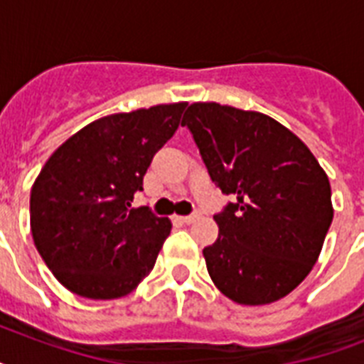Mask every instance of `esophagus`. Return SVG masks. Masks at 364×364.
<instances>
[{"instance_id":"esophagus-1","label":"esophagus","mask_w":364,"mask_h":364,"mask_svg":"<svg viewBox=\"0 0 364 364\" xmlns=\"http://www.w3.org/2000/svg\"><path fill=\"white\" fill-rule=\"evenodd\" d=\"M200 217V213H191V215H183V217H177V219H179V221L181 223H194L196 221V219H198Z\"/></svg>"}]
</instances>
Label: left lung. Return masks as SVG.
<instances>
[{
  "label": "left lung",
  "mask_w": 364,
  "mask_h": 364,
  "mask_svg": "<svg viewBox=\"0 0 364 364\" xmlns=\"http://www.w3.org/2000/svg\"><path fill=\"white\" fill-rule=\"evenodd\" d=\"M211 181L236 202L204 247L211 282L243 306L287 296L319 259L333 223L331 183L308 145L259 111L194 102L183 115Z\"/></svg>",
  "instance_id": "obj_1"
}]
</instances>
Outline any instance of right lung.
Listing matches in <instances>:
<instances>
[{
  "label": "right lung",
  "instance_id": "add662e5",
  "mask_svg": "<svg viewBox=\"0 0 364 364\" xmlns=\"http://www.w3.org/2000/svg\"><path fill=\"white\" fill-rule=\"evenodd\" d=\"M185 105L102 117L48 156L31 185L30 227L45 264L68 291L121 299L153 270L171 221L132 202Z\"/></svg>",
  "mask_w": 364,
  "mask_h": 364
}]
</instances>
